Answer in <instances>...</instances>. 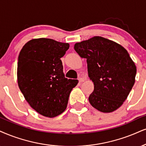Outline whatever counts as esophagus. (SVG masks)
<instances>
[{
    "label": "esophagus",
    "instance_id": "34e87169",
    "mask_svg": "<svg viewBox=\"0 0 146 146\" xmlns=\"http://www.w3.org/2000/svg\"><path fill=\"white\" fill-rule=\"evenodd\" d=\"M78 80H79V82H80V83H81V82L84 81V79L83 78H79Z\"/></svg>",
    "mask_w": 146,
    "mask_h": 146
}]
</instances>
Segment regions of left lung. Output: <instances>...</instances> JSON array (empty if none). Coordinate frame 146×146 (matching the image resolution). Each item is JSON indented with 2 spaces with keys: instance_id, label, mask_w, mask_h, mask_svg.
<instances>
[{
  "instance_id": "left-lung-1",
  "label": "left lung",
  "mask_w": 146,
  "mask_h": 146,
  "mask_svg": "<svg viewBox=\"0 0 146 146\" xmlns=\"http://www.w3.org/2000/svg\"><path fill=\"white\" fill-rule=\"evenodd\" d=\"M74 49L87 59L88 74L94 84L91 105L104 113L123 105L135 81V63L120 44L102 36L77 42Z\"/></svg>"
}]
</instances>
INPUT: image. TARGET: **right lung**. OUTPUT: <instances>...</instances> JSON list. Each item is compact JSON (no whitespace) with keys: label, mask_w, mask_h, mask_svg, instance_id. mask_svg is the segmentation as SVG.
<instances>
[{"label":"right lung","mask_w":146,"mask_h":146,"mask_svg":"<svg viewBox=\"0 0 146 146\" xmlns=\"http://www.w3.org/2000/svg\"><path fill=\"white\" fill-rule=\"evenodd\" d=\"M68 43L53 39H32L21 48L17 62V82L30 106L42 116L53 118L67 107L78 80L65 78L62 57Z\"/></svg>","instance_id":"obj_1"}]
</instances>
